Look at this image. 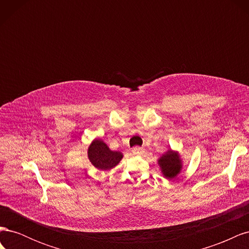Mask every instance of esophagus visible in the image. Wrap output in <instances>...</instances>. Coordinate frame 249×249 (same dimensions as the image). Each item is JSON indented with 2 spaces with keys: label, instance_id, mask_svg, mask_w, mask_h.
I'll use <instances>...</instances> for the list:
<instances>
[{
  "label": "esophagus",
  "instance_id": "obj_1",
  "mask_svg": "<svg viewBox=\"0 0 249 249\" xmlns=\"http://www.w3.org/2000/svg\"><path fill=\"white\" fill-rule=\"evenodd\" d=\"M143 152H144V150H143V148L142 147H139V146H135L134 148H132V154L133 155H141V154H143Z\"/></svg>",
  "mask_w": 249,
  "mask_h": 249
}]
</instances>
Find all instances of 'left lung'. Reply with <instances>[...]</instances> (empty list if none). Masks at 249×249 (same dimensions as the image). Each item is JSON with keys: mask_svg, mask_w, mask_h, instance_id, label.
<instances>
[{"mask_svg": "<svg viewBox=\"0 0 249 249\" xmlns=\"http://www.w3.org/2000/svg\"><path fill=\"white\" fill-rule=\"evenodd\" d=\"M158 165L165 178L173 179L176 178L183 169V159L178 150L168 148L159 159Z\"/></svg>", "mask_w": 249, "mask_h": 249, "instance_id": "1", "label": "left lung"}]
</instances>
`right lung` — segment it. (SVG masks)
<instances>
[{
	"label": "right lung",
	"mask_w": 249,
	"mask_h": 249,
	"mask_svg": "<svg viewBox=\"0 0 249 249\" xmlns=\"http://www.w3.org/2000/svg\"><path fill=\"white\" fill-rule=\"evenodd\" d=\"M87 156L95 168L104 171L114 168L124 158L123 153L111 150L106 143L99 138H95L90 143Z\"/></svg>",
	"instance_id": "add662e5"
}]
</instances>
